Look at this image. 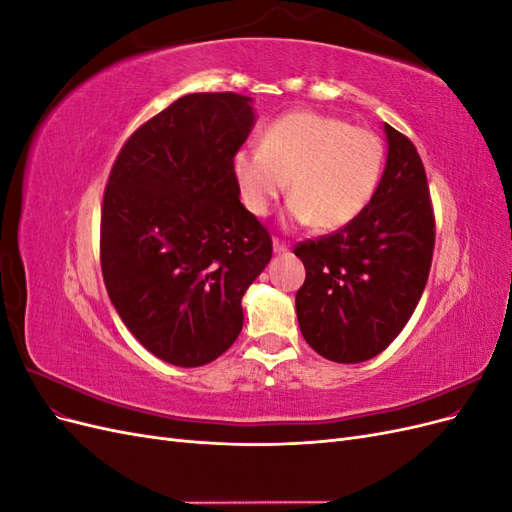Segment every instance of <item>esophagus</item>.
<instances>
[{"mask_svg":"<svg viewBox=\"0 0 512 512\" xmlns=\"http://www.w3.org/2000/svg\"><path fill=\"white\" fill-rule=\"evenodd\" d=\"M273 250H275V254H284V252H288V243L282 239H273Z\"/></svg>","mask_w":512,"mask_h":512,"instance_id":"1","label":"esophagus"}]
</instances>
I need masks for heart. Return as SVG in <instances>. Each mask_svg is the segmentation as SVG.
<instances>
[{
    "label": "heart",
    "instance_id": "heart-1",
    "mask_svg": "<svg viewBox=\"0 0 512 512\" xmlns=\"http://www.w3.org/2000/svg\"><path fill=\"white\" fill-rule=\"evenodd\" d=\"M384 166V143L369 128L297 111L277 117L260 147H241L232 158L245 209L265 218L290 190L288 218L318 230L350 224L374 196Z\"/></svg>",
    "mask_w": 512,
    "mask_h": 512
}]
</instances>
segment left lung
Returning a JSON list of instances; mask_svg holds the SVG:
<instances>
[{
	"mask_svg": "<svg viewBox=\"0 0 512 512\" xmlns=\"http://www.w3.org/2000/svg\"><path fill=\"white\" fill-rule=\"evenodd\" d=\"M384 175L369 205L331 235L294 245L305 265L297 318L305 342L335 363L391 346L425 290L436 218L425 166L406 134L384 123Z\"/></svg>",
	"mask_w": 512,
	"mask_h": 512,
	"instance_id": "left-lung-1",
	"label": "left lung"
}]
</instances>
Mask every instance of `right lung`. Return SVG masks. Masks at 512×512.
<instances>
[{
	"label": "right lung",
	"instance_id": "add662e5",
	"mask_svg": "<svg viewBox=\"0 0 512 512\" xmlns=\"http://www.w3.org/2000/svg\"><path fill=\"white\" fill-rule=\"evenodd\" d=\"M252 126L247 96H183L123 143L108 175L104 286L130 333L170 365H207L235 344L241 297L271 260L269 230L232 175Z\"/></svg>",
	"mask_w": 512,
	"mask_h": 512
}]
</instances>
